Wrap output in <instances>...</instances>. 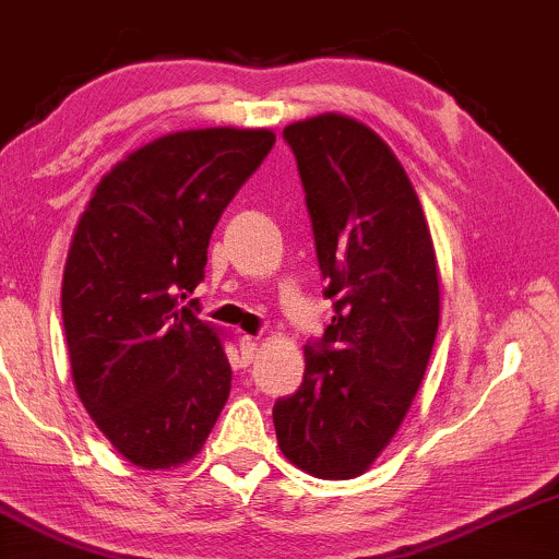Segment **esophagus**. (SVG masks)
<instances>
[{
  "instance_id": "1",
  "label": "esophagus",
  "mask_w": 559,
  "mask_h": 559,
  "mask_svg": "<svg viewBox=\"0 0 559 559\" xmlns=\"http://www.w3.org/2000/svg\"><path fill=\"white\" fill-rule=\"evenodd\" d=\"M239 348H241V359L250 365V361H254V356H258V352H260V338H254V335H241Z\"/></svg>"
}]
</instances>
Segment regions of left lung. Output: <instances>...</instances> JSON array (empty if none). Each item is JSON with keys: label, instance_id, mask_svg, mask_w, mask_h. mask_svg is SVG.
Listing matches in <instances>:
<instances>
[{"label": "left lung", "instance_id": "obj_1", "mask_svg": "<svg viewBox=\"0 0 559 559\" xmlns=\"http://www.w3.org/2000/svg\"><path fill=\"white\" fill-rule=\"evenodd\" d=\"M307 192L333 320L305 346V382L275 401L281 453L318 479H354L388 448L425 380L440 273L425 211L372 127L318 114L284 130Z\"/></svg>", "mask_w": 559, "mask_h": 559}]
</instances>
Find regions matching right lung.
<instances>
[{
  "mask_svg": "<svg viewBox=\"0 0 559 559\" xmlns=\"http://www.w3.org/2000/svg\"><path fill=\"white\" fill-rule=\"evenodd\" d=\"M275 132L207 127L156 138L111 166L72 234L62 318L72 382L122 459L192 461L231 390L224 331L181 307L203 281L224 207Z\"/></svg>",
  "mask_w": 559,
  "mask_h": 559,
  "instance_id": "right-lung-1",
  "label": "right lung"
}]
</instances>
